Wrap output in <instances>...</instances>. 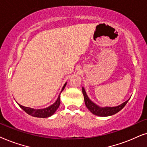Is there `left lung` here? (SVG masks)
<instances>
[{
  "mask_svg": "<svg viewBox=\"0 0 147 147\" xmlns=\"http://www.w3.org/2000/svg\"><path fill=\"white\" fill-rule=\"evenodd\" d=\"M83 90V94L84 95V99H85V103L86 105V107H87V109L91 111L92 113H93L95 116H98L101 117H106L112 116V115L115 114V113H118V111H120L121 109H123L128 101H129L128 99V100L125 101V102L122 103V104L117 105L115 107H100L97 104H95V103L93 102L91 99L89 98L88 95H87L85 89L84 87L82 88Z\"/></svg>",
  "mask_w": 147,
  "mask_h": 147,
  "instance_id": "left-lung-1",
  "label": "left lung"
}]
</instances>
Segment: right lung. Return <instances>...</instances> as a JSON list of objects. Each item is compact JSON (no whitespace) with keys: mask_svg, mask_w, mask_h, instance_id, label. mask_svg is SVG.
Returning a JSON list of instances; mask_svg holds the SVG:
<instances>
[{"mask_svg":"<svg viewBox=\"0 0 147 147\" xmlns=\"http://www.w3.org/2000/svg\"><path fill=\"white\" fill-rule=\"evenodd\" d=\"M66 85V83L64 84L63 87L60 91V93L58 95L57 99L54 102L53 104L50 105V106L48 107H46V108L43 109H34L31 108V107H25L19 104V103H17V104L19 105V107H21V109H23L25 112L28 113L29 115H30L31 116L34 117H37V118H48L54 114L55 113V111L57 110V109L59 107L60 104V94H61L62 91H63L64 88H65Z\"/></svg>","mask_w":147,"mask_h":147,"instance_id":"right-lung-1","label":"right lung"}]
</instances>
